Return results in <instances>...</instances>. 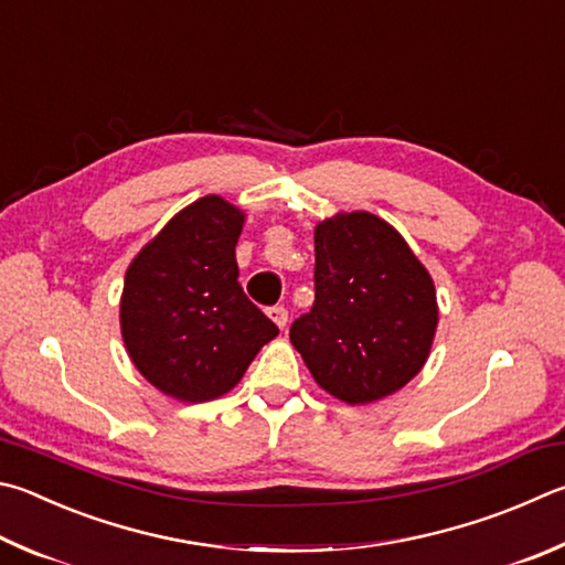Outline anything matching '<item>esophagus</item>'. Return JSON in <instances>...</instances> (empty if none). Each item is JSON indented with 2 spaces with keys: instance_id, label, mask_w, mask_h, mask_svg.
Wrapping results in <instances>:
<instances>
[{
  "instance_id": "obj_1",
  "label": "esophagus",
  "mask_w": 565,
  "mask_h": 565,
  "mask_svg": "<svg viewBox=\"0 0 565 565\" xmlns=\"http://www.w3.org/2000/svg\"><path fill=\"white\" fill-rule=\"evenodd\" d=\"M266 313H269V318H271V321H274L276 326L286 328V321H289V313H286L284 306H271V309L266 311Z\"/></svg>"
}]
</instances>
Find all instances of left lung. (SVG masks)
Listing matches in <instances>:
<instances>
[{
  "label": "left lung",
  "instance_id": "1",
  "mask_svg": "<svg viewBox=\"0 0 565 565\" xmlns=\"http://www.w3.org/2000/svg\"><path fill=\"white\" fill-rule=\"evenodd\" d=\"M316 301L289 338L313 381L348 405L405 387L437 331L433 276L399 232L371 212L316 224Z\"/></svg>",
  "mask_w": 565,
  "mask_h": 565
}]
</instances>
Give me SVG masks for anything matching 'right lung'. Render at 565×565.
Wrapping results in <instances>:
<instances>
[{
    "mask_svg": "<svg viewBox=\"0 0 565 565\" xmlns=\"http://www.w3.org/2000/svg\"><path fill=\"white\" fill-rule=\"evenodd\" d=\"M244 212L220 194L188 204L130 262L120 331L132 365L180 403H207L242 381L279 335L239 284Z\"/></svg>",
    "mask_w": 565,
    "mask_h": 565,
    "instance_id": "obj_1",
    "label": "right lung"
}]
</instances>
